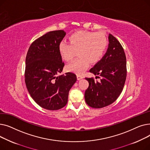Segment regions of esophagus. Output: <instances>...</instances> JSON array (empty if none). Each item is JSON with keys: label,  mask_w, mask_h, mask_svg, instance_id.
Returning <instances> with one entry per match:
<instances>
[{"label": "esophagus", "mask_w": 150, "mask_h": 150, "mask_svg": "<svg viewBox=\"0 0 150 150\" xmlns=\"http://www.w3.org/2000/svg\"><path fill=\"white\" fill-rule=\"evenodd\" d=\"M76 76H77V79H78V80H80L82 79V78H83V76L82 75H79V74H77V75H76Z\"/></svg>", "instance_id": "obj_1"}]
</instances>
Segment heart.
Returning a JSON list of instances; mask_svg holds the SVG:
<instances>
[{"label": "heart", "instance_id": "1", "mask_svg": "<svg viewBox=\"0 0 150 150\" xmlns=\"http://www.w3.org/2000/svg\"><path fill=\"white\" fill-rule=\"evenodd\" d=\"M69 41H62L59 44L61 57L69 61L75 56L76 52L80 57L67 66L69 70L81 74L88 69L89 63L98 62L103 56L108 45V39L102 32L78 31L69 37Z\"/></svg>", "mask_w": 150, "mask_h": 150}]
</instances>
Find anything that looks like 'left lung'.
<instances>
[{"instance_id":"8db88e82","label":"left lung","mask_w":150,"mask_h":150,"mask_svg":"<svg viewBox=\"0 0 150 150\" xmlns=\"http://www.w3.org/2000/svg\"><path fill=\"white\" fill-rule=\"evenodd\" d=\"M109 45L102 59L89 70L98 75L100 81L86 78L89 87L86 90V103L93 108L107 106L117 99L122 93L127 78V61L123 47L112 35H109Z\"/></svg>"}]
</instances>
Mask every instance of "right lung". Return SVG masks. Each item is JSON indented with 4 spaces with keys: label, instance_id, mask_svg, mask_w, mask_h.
<instances>
[{
    "label": "right lung",
    "instance_id": "add662e5",
    "mask_svg": "<svg viewBox=\"0 0 150 150\" xmlns=\"http://www.w3.org/2000/svg\"><path fill=\"white\" fill-rule=\"evenodd\" d=\"M65 35L63 30H56L38 38L25 59V82L30 95L38 105L52 111L66 105L69 92L76 81L72 72L58 76L64 66L58 46Z\"/></svg>",
    "mask_w": 150,
    "mask_h": 150
}]
</instances>
